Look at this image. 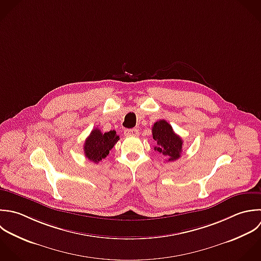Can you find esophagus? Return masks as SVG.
<instances>
[{"label": "esophagus", "mask_w": 261, "mask_h": 261, "mask_svg": "<svg viewBox=\"0 0 261 261\" xmlns=\"http://www.w3.org/2000/svg\"><path fill=\"white\" fill-rule=\"evenodd\" d=\"M124 134L126 136H138L139 135V131L136 128H132V129H126L124 131Z\"/></svg>", "instance_id": "obj_1"}]
</instances>
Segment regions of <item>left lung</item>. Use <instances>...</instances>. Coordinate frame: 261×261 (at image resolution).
Listing matches in <instances>:
<instances>
[{"instance_id":"left-lung-1","label":"left lung","mask_w":261,"mask_h":261,"mask_svg":"<svg viewBox=\"0 0 261 261\" xmlns=\"http://www.w3.org/2000/svg\"><path fill=\"white\" fill-rule=\"evenodd\" d=\"M152 138L156 142L154 150L168 158V162H174L181 156L183 140L177 135L172 126L165 120H160L152 126Z\"/></svg>"}]
</instances>
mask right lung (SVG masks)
Masks as SVG:
<instances>
[{
  "mask_svg": "<svg viewBox=\"0 0 261 261\" xmlns=\"http://www.w3.org/2000/svg\"><path fill=\"white\" fill-rule=\"evenodd\" d=\"M119 139L120 138L116 134L115 130L101 133L99 129L95 128L85 140L83 147L84 154L89 161L96 164L102 159L107 158L110 150L114 147Z\"/></svg>",
  "mask_w": 261,
  "mask_h": 261,
  "instance_id": "right-lung-1",
  "label": "right lung"
}]
</instances>
